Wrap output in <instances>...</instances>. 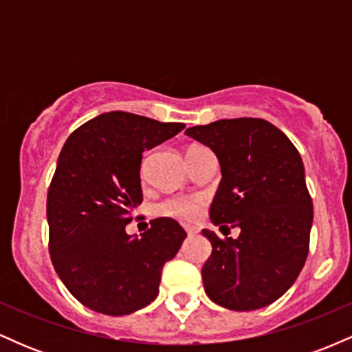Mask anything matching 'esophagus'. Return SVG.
<instances>
[{
    "label": "esophagus",
    "mask_w": 352,
    "mask_h": 352,
    "mask_svg": "<svg viewBox=\"0 0 352 352\" xmlns=\"http://www.w3.org/2000/svg\"><path fill=\"white\" fill-rule=\"evenodd\" d=\"M185 232H187L188 235H197V233H199V230L192 228V227H185Z\"/></svg>",
    "instance_id": "1"
}]
</instances>
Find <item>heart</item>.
Here are the masks:
<instances>
[{
  "instance_id": "obj_1",
  "label": "heart",
  "mask_w": 352,
  "mask_h": 352,
  "mask_svg": "<svg viewBox=\"0 0 352 352\" xmlns=\"http://www.w3.org/2000/svg\"><path fill=\"white\" fill-rule=\"evenodd\" d=\"M193 148L199 147H192L190 151ZM204 208L205 199L201 195H173L157 204L155 212L162 217L175 218L179 221L190 223V221L199 220L204 213Z\"/></svg>"
}]
</instances>
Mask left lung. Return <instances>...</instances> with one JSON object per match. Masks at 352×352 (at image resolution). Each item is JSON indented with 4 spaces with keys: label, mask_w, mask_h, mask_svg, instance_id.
<instances>
[{
    "label": "left lung",
    "mask_w": 352,
    "mask_h": 352,
    "mask_svg": "<svg viewBox=\"0 0 352 352\" xmlns=\"http://www.w3.org/2000/svg\"><path fill=\"white\" fill-rule=\"evenodd\" d=\"M185 134L220 162L210 218L241 230L236 240L201 230L212 243L201 268L205 292L233 311L272 305L292 288L309 252L313 201L300 152L280 129L253 117L195 125Z\"/></svg>",
    "instance_id": "8db88e82"
}]
</instances>
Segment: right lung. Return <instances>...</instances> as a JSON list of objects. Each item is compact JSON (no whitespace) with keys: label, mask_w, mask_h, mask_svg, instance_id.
<instances>
[{"label":"right lung","mask_w":352,"mask_h":352,"mask_svg":"<svg viewBox=\"0 0 352 352\" xmlns=\"http://www.w3.org/2000/svg\"><path fill=\"white\" fill-rule=\"evenodd\" d=\"M184 127L114 111L87 120L64 144L47 190L50 254L86 308L122 316L159 294L164 265L187 233L167 217L152 220L140 238L127 235L125 225L142 204V152Z\"/></svg>","instance_id":"right-lung-1"}]
</instances>
